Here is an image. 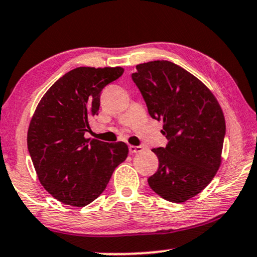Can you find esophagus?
Returning a JSON list of instances; mask_svg holds the SVG:
<instances>
[{
  "mask_svg": "<svg viewBox=\"0 0 257 257\" xmlns=\"http://www.w3.org/2000/svg\"><path fill=\"white\" fill-rule=\"evenodd\" d=\"M144 151V147H141V146H129V152L132 153V154H134V153H140Z\"/></svg>",
  "mask_w": 257,
  "mask_h": 257,
  "instance_id": "1",
  "label": "esophagus"
}]
</instances>
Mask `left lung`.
<instances>
[{"mask_svg":"<svg viewBox=\"0 0 257 257\" xmlns=\"http://www.w3.org/2000/svg\"><path fill=\"white\" fill-rule=\"evenodd\" d=\"M133 80L153 118L164 122L166 147L152 152L159 168L148 178L161 198L184 203L213 179L222 162L225 118L215 95L183 67L167 60L140 64Z\"/></svg>","mask_w":257,"mask_h":257,"instance_id":"1","label":"left lung"}]
</instances>
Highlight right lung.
Returning a JSON list of instances; mask_svg holds the SVG:
<instances>
[{
    "label": "right lung",
    "mask_w": 257,
    "mask_h": 257,
    "mask_svg": "<svg viewBox=\"0 0 257 257\" xmlns=\"http://www.w3.org/2000/svg\"><path fill=\"white\" fill-rule=\"evenodd\" d=\"M122 67H77L45 93L27 133L28 152L45 190L66 205L83 207L105 190L112 172L128 157L124 142L86 139L89 119L98 115L103 87Z\"/></svg>",
    "instance_id": "obj_1"
}]
</instances>
